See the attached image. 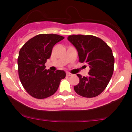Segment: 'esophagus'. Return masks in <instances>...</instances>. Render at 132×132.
Listing matches in <instances>:
<instances>
[{
  "instance_id": "1",
  "label": "esophagus",
  "mask_w": 132,
  "mask_h": 132,
  "mask_svg": "<svg viewBox=\"0 0 132 132\" xmlns=\"http://www.w3.org/2000/svg\"><path fill=\"white\" fill-rule=\"evenodd\" d=\"M71 75H72V74L69 73V72H66V76H71Z\"/></svg>"
}]
</instances>
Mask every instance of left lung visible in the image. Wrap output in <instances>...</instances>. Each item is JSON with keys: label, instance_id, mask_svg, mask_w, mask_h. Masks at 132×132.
I'll return each instance as SVG.
<instances>
[{"label": "left lung", "instance_id": "1", "mask_svg": "<svg viewBox=\"0 0 132 132\" xmlns=\"http://www.w3.org/2000/svg\"><path fill=\"white\" fill-rule=\"evenodd\" d=\"M78 52L81 63L89 64L87 76L78 74L79 82L74 87L75 92L84 97H94L108 85L113 72L114 57L107 43L92 35H72L68 37Z\"/></svg>", "mask_w": 132, "mask_h": 132}]
</instances>
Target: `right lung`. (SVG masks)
I'll list each match as a JSON object with an SVG mask.
<instances>
[{"label":"right lung","instance_id":"obj_1","mask_svg":"<svg viewBox=\"0 0 132 132\" xmlns=\"http://www.w3.org/2000/svg\"><path fill=\"white\" fill-rule=\"evenodd\" d=\"M64 38L56 34H40L30 39L22 47L18 57V71L22 86L31 96L45 99L53 95L62 79L63 70L51 71L45 69L56 43Z\"/></svg>","mask_w":132,"mask_h":132}]
</instances>
